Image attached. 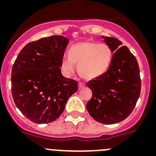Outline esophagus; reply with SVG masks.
<instances>
[{"mask_svg": "<svg viewBox=\"0 0 156 156\" xmlns=\"http://www.w3.org/2000/svg\"><path fill=\"white\" fill-rule=\"evenodd\" d=\"M85 87V83H83V82H79V83H78V88H79V89H83V88H84Z\"/></svg>", "mask_w": 156, "mask_h": 156, "instance_id": "esophagus-1", "label": "esophagus"}]
</instances>
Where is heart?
<instances>
[{
	"label": "heart",
	"mask_w": 156,
	"mask_h": 156,
	"mask_svg": "<svg viewBox=\"0 0 156 156\" xmlns=\"http://www.w3.org/2000/svg\"><path fill=\"white\" fill-rule=\"evenodd\" d=\"M113 52L106 44L83 42L69 48L61 59V69L70 75L78 64V72L86 79H94L104 74L111 65Z\"/></svg>",
	"instance_id": "obj_1"
}]
</instances>
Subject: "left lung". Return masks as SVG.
Wrapping results in <instances>:
<instances>
[{
  "label": "left lung",
  "mask_w": 156,
  "mask_h": 156,
  "mask_svg": "<svg viewBox=\"0 0 156 156\" xmlns=\"http://www.w3.org/2000/svg\"><path fill=\"white\" fill-rule=\"evenodd\" d=\"M111 47L112 56L108 69L87 84L92 97L87 109L95 121L112 125L127 118L134 108L141 91L138 61L126 46L116 38L104 37Z\"/></svg>",
  "instance_id": "obj_1"
}]
</instances>
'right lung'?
Segmentation results:
<instances>
[{"label":"right lung","instance_id":"obj_1","mask_svg":"<svg viewBox=\"0 0 156 156\" xmlns=\"http://www.w3.org/2000/svg\"><path fill=\"white\" fill-rule=\"evenodd\" d=\"M67 38L52 35L26 45L14 61L11 90L16 106L34 123L56 121L67 100L78 90V82L62 76L61 59Z\"/></svg>","mask_w":156,"mask_h":156}]
</instances>
